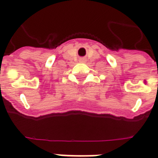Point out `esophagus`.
I'll use <instances>...</instances> for the list:
<instances>
[{
  "label": "esophagus",
  "mask_w": 158,
  "mask_h": 158,
  "mask_svg": "<svg viewBox=\"0 0 158 158\" xmlns=\"http://www.w3.org/2000/svg\"><path fill=\"white\" fill-rule=\"evenodd\" d=\"M80 61H81V62H83V61H84V59H80Z\"/></svg>",
  "instance_id": "34e87169"
}]
</instances>
